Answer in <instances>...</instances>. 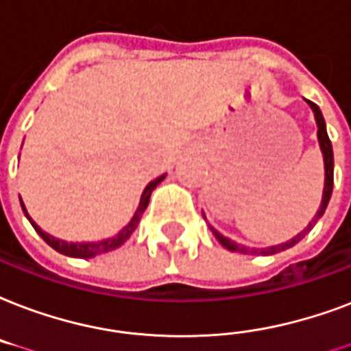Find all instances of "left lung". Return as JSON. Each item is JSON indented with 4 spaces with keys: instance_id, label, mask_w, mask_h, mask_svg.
<instances>
[{
    "instance_id": "left-lung-1",
    "label": "left lung",
    "mask_w": 351,
    "mask_h": 351,
    "mask_svg": "<svg viewBox=\"0 0 351 351\" xmlns=\"http://www.w3.org/2000/svg\"><path fill=\"white\" fill-rule=\"evenodd\" d=\"M308 106L313 110V115H315V122H317V138H319V146H320V152H322V159H324V190H322V201H320V206L317 214H315V218L309 221V225L306 227L304 230H300L297 236H293L291 240L287 241H282V243H276V245H269V247H247V245H241V243H236L232 241L230 238L223 236L219 230H216L213 225H208L210 230H213V234L216 236V240L221 243V245L230 252H241V254H262V256H269V254H276V252H282L289 249V247L297 245L298 241L302 240L304 236L308 234L309 230L313 229L315 223L322 218V214L326 213V206L330 203V197H331V190H333V148H331V143H330V137H328V132H326V122H324V117H322V111L319 110V106L313 104L311 100H306ZM203 218H205V214H203ZM206 219V218H205Z\"/></svg>"
}]
</instances>
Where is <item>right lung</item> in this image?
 <instances>
[{
    "instance_id": "add662e5",
    "label": "right lung",
    "mask_w": 351,
    "mask_h": 351,
    "mask_svg": "<svg viewBox=\"0 0 351 351\" xmlns=\"http://www.w3.org/2000/svg\"><path fill=\"white\" fill-rule=\"evenodd\" d=\"M167 178V173H162L159 176L157 179L150 181V183L146 184V189L143 190V195H141V201H138V206L135 214H133V218L130 219V223L124 225L115 236H111V238H106V240H99V241H65V240H60V238H54V236L47 234L45 230H42L40 227L36 225V221L29 216L27 213L25 205H23V201L20 199L21 203V208H23V213H25L27 219L31 221V225L34 227L38 234L42 236L43 241L51 245L54 251H58L60 254H65V256H71V258H93V256H99V254H104V252H110V251H115L119 247L124 243V241L133 234V230L137 229L138 221L143 218V214H145L146 206H148V201H150V195L154 192L157 184L161 183L162 179Z\"/></svg>"
}]
</instances>
